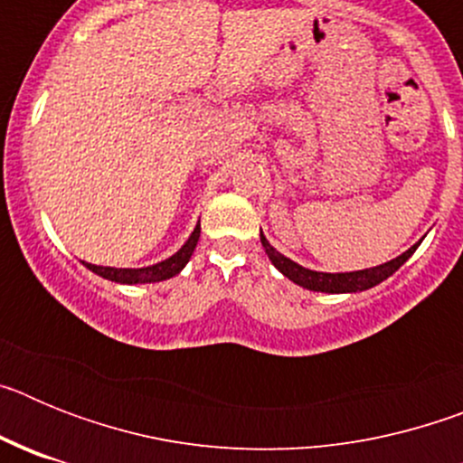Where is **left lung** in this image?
Listing matches in <instances>:
<instances>
[{"label": "left lung", "instance_id": "obj_1", "mask_svg": "<svg viewBox=\"0 0 463 463\" xmlns=\"http://www.w3.org/2000/svg\"><path fill=\"white\" fill-rule=\"evenodd\" d=\"M260 239H261V248L267 250L269 260H271L273 267L282 273L285 278L298 285V288L310 289V292H326V294H353V292H364V289H371L375 285H380L383 280L392 276L394 271H399L403 267V261L411 260L412 252L417 250V245L422 243H415L412 248H408L403 255H399L396 260L384 261L380 267L373 269H362V271H350V273H325V271H313V269H306L297 261H292L289 257L280 255V252L273 248L271 243L267 241V236L260 232Z\"/></svg>", "mask_w": 463, "mask_h": 463}]
</instances>
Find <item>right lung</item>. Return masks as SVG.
Returning <instances> with one entry per match:
<instances>
[{
	"instance_id": "add662e5",
	"label": "right lung",
	"mask_w": 463,
	"mask_h": 463,
	"mask_svg": "<svg viewBox=\"0 0 463 463\" xmlns=\"http://www.w3.org/2000/svg\"><path fill=\"white\" fill-rule=\"evenodd\" d=\"M202 236V224L196 222L194 232L190 234V239L183 243V248L178 252H174L166 260L157 261V264H150V267L141 269H116V267H97V264H88L83 261L85 267L90 269L97 276L106 278L110 282H120V285H146V282H159V280H169V278L178 276V273L185 269V264L190 261L192 252L196 248V241Z\"/></svg>"
}]
</instances>
